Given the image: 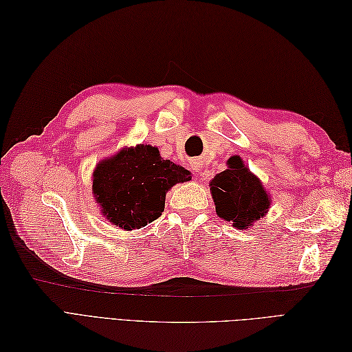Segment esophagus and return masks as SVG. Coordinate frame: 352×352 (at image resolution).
<instances>
[{"label": "esophagus", "mask_w": 352, "mask_h": 352, "mask_svg": "<svg viewBox=\"0 0 352 352\" xmlns=\"http://www.w3.org/2000/svg\"><path fill=\"white\" fill-rule=\"evenodd\" d=\"M195 164H197V163H195ZM194 167H195L197 170H199V164H197V166H194Z\"/></svg>", "instance_id": "34e87169"}]
</instances>
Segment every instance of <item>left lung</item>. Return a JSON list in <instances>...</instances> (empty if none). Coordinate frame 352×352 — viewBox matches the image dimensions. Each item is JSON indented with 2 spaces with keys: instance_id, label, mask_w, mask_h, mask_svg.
I'll return each mask as SVG.
<instances>
[{
  "instance_id": "obj_1",
  "label": "left lung",
  "mask_w": 352,
  "mask_h": 352,
  "mask_svg": "<svg viewBox=\"0 0 352 352\" xmlns=\"http://www.w3.org/2000/svg\"><path fill=\"white\" fill-rule=\"evenodd\" d=\"M210 190L217 216L232 221L233 228L248 229L265 216L270 208V197L260 179L252 175L239 155L228 160V168L214 176Z\"/></svg>"
}]
</instances>
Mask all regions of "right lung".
Masks as SVG:
<instances>
[{
    "instance_id": "obj_1",
    "label": "right lung",
    "mask_w": 352,
    "mask_h": 352,
    "mask_svg": "<svg viewBox=\"0 0 352 352\" xmlns=\"http://www.w3.org/2000/svg\"><path fill=\"white\" fill-rule=\"evenodd\" d=\"M189 179L155 146L136 145L102 160L92 173V192L114 226L133 230L162 216L167 190Z\"/></svg>"
}]
</instances>
